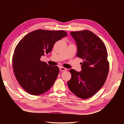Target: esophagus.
I'll list each match as a JSON object with an SVG mask.
<instances>
[{
  "label": "esophagus",
  "instance_id": "esophagus-1",
  "mask_svg": "<svg viewBox=\"0 0 124 124\" xmlns=\"http://www.w3.org/2000/svg\"><path fill=\"white\" fill-rule=\"evenodd\" d=\"M60 70L61 71H65L67 70V69H66L65 68H64V67H60Z\"/></svg>",
  "mask_w": 124,
  "mask_h": 124
}]
</instances>
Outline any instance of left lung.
<instances>
[{
    "label": "left lung",
    "instance_id": "8db88e82",
    "mask_svg": "<svg viewBox=\"0 0 124 124\" xmlns=\"http://www.w3.org/2000/svg\"><path fill=\"white\" fill-rule=\"evenodd\" d=\"M77 47V56L83 59L81 71L71 69L67 84L70 91L80 99L94 95L102 87L108 76L109 63L105 44L92 31H71Z\"/></svg>",
    "mask_w": 124,
    "mask_h": 124
}]
</instances>
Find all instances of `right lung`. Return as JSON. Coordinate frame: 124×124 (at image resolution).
<instances>
[{
    "mask_svg": "<svg viewBox=\"0 0 124 124\" xmlns=\"http://www.w3.org/2000/svg\"><path fill=\"white\" fill-rule=\"evenodd\" d=\"M67 36L64 31L37 30L19 41L12 57V66L21 86L31 95L42 94L53 86L59 69L40 60L50 53L58 41Z\"/></svg>",
    "mask_w": 124,
    "mask_h": 124,
    "instance_id": "right-lung-1",
    "label": "right lung"
}]
</instances>
